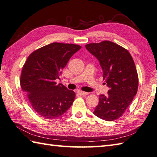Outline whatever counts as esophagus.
<instances>
[{
  "mask_svg": "<svg viewBox=\"0 0 157 157\" xmlns=\"http://www.w3.org/2000/svg\"><path fill=\"white\" fill-rule=\"evenodd\" d=\"M78 93L79 94H81V95H83V96H86V95H88L89 94L88 93H86V92H83V91H81V90H78Z\"/></svg>",
  "mask_w": 157,
  "mask_h": 157,
  "instance_id": "1",
  "label": "esophagus"
}]
</instances>
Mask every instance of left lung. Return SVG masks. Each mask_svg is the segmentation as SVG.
<instances>
[{"label": "left lung", "instance_id": "8db88e82", "mask_svg": "<svg viewBox=\"0 0 157 157\" xmlns=\"http://www.w3.org/2000/svg\"><path fill=\"white\" fill-rule=\"evenodd\" d=\"M86 48L99 60L109 88L107 95L100 94L93 113L106 121H113L123 114L138 88V75L132 56L126 49L109 41L89 44Z\"/></svg>", "mask_w": 157, "mask_h": 157}]
</instances>
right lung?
<instances>
[{"mask_svg":"<svg viewBox=\"0 0 157 157\" xmlns=\"http://www.w3.org/2000/svg\"><path fill=\"white\" fill-rule=\"evenodd\" d=\"M75 44L52 43L33 52L23 67L20 85L34 110L46 119L63 115L75 99L74 91L58 84L62 70L81 49Z\"/></svg>","mask_w":157,"mask_h":157,"instance_id":"obj_1","label":"right lung"}]
</instances>
